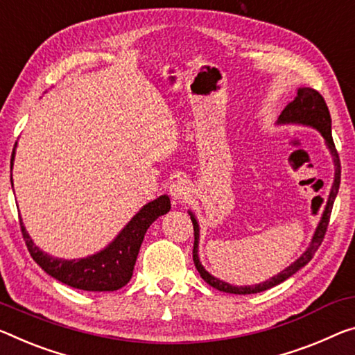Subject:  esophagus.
Masks as SVG:
<instances>
[{
  "label": "esophagus",
  "instance_id": "esophagus-1",
  "mask_svg": "<svg viewBox=\"0 0 355 355\" xmlns=\"http://www.w3.org/2000/svg\"><path fill=\"white\" fill-rule=\"evenodd\" d=\"M168 193H171V198L175 204H182V202L189 198L188 182L183 178L175 180V182L171 183V187H168Z\"/></svg>",
  "mask_w": 355,
  "mask_h": 355
}]
</instances>
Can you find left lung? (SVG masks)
<instances>
[{
  "mask_svg": "<svg viewBox=\"0 0 355 355\" xmlns=\"http://www.w3.org/2000/svg\"><path fill=\"white\" fill-rule=\"evenodd\" d=\"M279 125H286V123H295V125H305V126H313L314 129H318L320 132V136L325 139V145L330 150L331 156H334V164H335V180L334 184H331L330 194H329V200L327 205H325V210L322 213V218L316 227V232H314L311 243L306 248V251L297 259L294 263H291L288 268H284L283 272L278 273L277 277L270 278L263 283H259L254 286H232L229 283H224V281L218 279L207 272V270L202 267V263L199 261V224L198 219L189 211L191 215V221H193V227H194V248H193V261L194 266L198 268V272L200 273L202 279L205 281L207 284H210L211 288H215L218 291L227 292V294H239V295H245V294H257V292L267 291L273 286H277L279 283H283L288 278H291L292 275L299 272L302 267H305L306 263L311 261L314 252L318 251V248L322 243L324 235L327 232V226H329V219H330V213L331 208H334V202L336 194H338V188H340V180H341V164H340V156L338 151L335 148L334 144V137H331V118H330V112L329 107L325 104L324 98L320 96V93L316 92L313 88H299L297 92L295 99L289 103L284 107V110L281 112V115L278 118Z\"/></svg>",
  "mask_w": 355,
  "mask_h": 355,
  "instance_id": "obj_1",
  "label": "left lung"
}]
</instances>
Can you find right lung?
<instances>
[{
  "label": "right lung",
  "instance_id": "obj_1",
  "mask_svg": "<svg viewBox=\"0 0 355 355\" xmlns=\"http://www.w3.org/2000/svg\"><path fill=\"white\" fill-rule=\"evenodd\" d=\"M14 156L15 147L12 157H10V168L14 166ZM10 180H12V177H10ZM168 210H171L168 196H159L157 199L148 202L147 205L140 208L136 216L123 227L115 240L109 246H105L103 251L83 259H72V261L52 257L47 252L39 250L33 243L30 235H28L21 219L20 229L31 257L50 277L71 286V288L82 291H116L126 286L132 277V270L136 266L140 245H142L147 229L155 219L166 215Z\"/></svg>",
  "mask_w": 355,
  "mask_h": 355
}]
</instances>
